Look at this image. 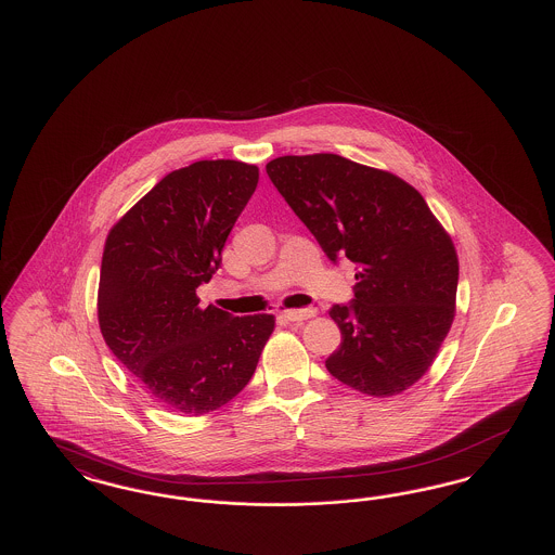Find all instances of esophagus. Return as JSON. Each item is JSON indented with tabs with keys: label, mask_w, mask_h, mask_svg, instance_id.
Returning <instances> with one entry per match:
<instances>
[{
	"label": "esophagus",
	"mask_w": 555,
	"mask_h": 555,
	"mask_svg": "<svg viewBox=\"0 0 555 555\" xmlns=\"http://www.w3.org/2000/svg\"><path fill=\"white\" fill-rule=\"evenodd\" d=\"M283 317L287 318L289 322H301V320H308V318L317 317V310L312 308H301V310H285Z\"/></svg>",
	"instance_id": "1"
}]
</instances>
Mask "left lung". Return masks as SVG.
I'll list each match as a JSON object with an SVG mask.
<instances>
[{"instance_id":"obj_1","label":"left lung","mask_w":555,"mask_h":555,"mask_svg":"<svg viewBox=\"0 0 555 555\" xmlns=\"http://www.w3.org/2000/svg\"><path fill=\"white\" fill-rule=\"evenodd\" d=\"M266 172L324 254L360 268L356 299L328 312L341 345L326 370L366 396L403 393L455 317L460 262L448 231L410 183L337 154L281 156Z\"/></svg>"}]
</instances>
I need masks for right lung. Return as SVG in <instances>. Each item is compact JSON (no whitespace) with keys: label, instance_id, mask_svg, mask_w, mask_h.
<instances>
[{"label":"right lung","instance_id":"1","mask_svg":"<svg viewBox=\"0 0 555 555\" xmlns=\"http://www.w3.org/2000/svg\"><path fill=\"white\" fill-rule=\"evenodd\" d=\"M260 179L256 164L199 159L172 170L107 233L98 320L112 353L162 408L202 416L254 376L272 314L199 308L197 287Z\"/></svg>","mask_w":555,"mask_h":555}]
</instances>
